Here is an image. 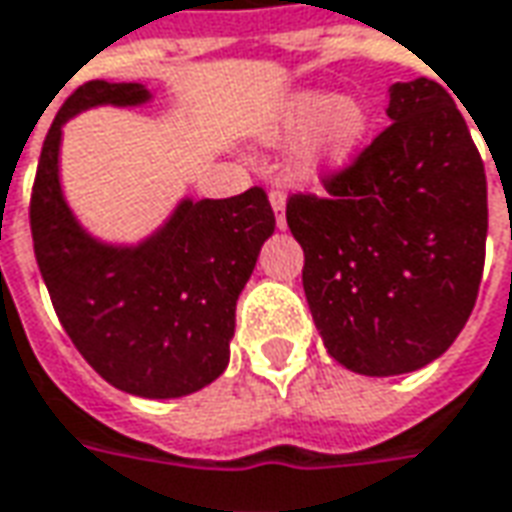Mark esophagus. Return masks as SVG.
I'll return each instance as SVG.
<instances>
[{
  "instance_id": "obj_1",
  "label": "esophagus",
  "mask_w": 512,
  "mask_h": 512,
  "mask_svg": "<svg viewBox=\"0 0 512 512\" xmlns=\"http://www.w3.org/2000/svg\"><path fill=\"white\" fill-rule=\"evenodd\" d=\"M268 202H271L274 213H277V227H285V191L282 188H271L268 191Z\"/></svg>"
}]
</instances>
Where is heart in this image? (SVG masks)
<instances>
[{"instance_id": "1", "label": "heart", "mask_w": 512, "mask_h": 512, "mask_svg": "<svg viewBox=\"0 0 512 512\" xmlns=\"http://www.w3.org/2000/svg\"><path fill=\"white\" fill-rule=\"evenodd\" d=\"M318 130L310 144L313 163H343L355 152L363 132H366V110L355 99H330L327 94H299L293 96L291 105L285 107L280 119L282 132H299L313 124L320 113Z\"/></svg>"}]
</instances>
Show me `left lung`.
Returning <instances> with one entry per match:
<instances>
[{
    "label": "left lung",
    "mask_w": 512,
    "mask_h": 512,
    "mask_svg": "<svg viewBox=\"0 0 512 512\" xmlns=\"http://www.w3.org/2000/svg\"><path fill=\"white\" fill-rule=\"evenodd\" d=\"M385 113L391 124L321 177L324 196L296 191L285 207L324 346L366 377L416 371L452 346L488 235L485 166L449 91L396 82Z\"/></svg>",
    "instance_id": "obj_1"
}]
</instances>
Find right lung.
Wrapping results in <instances>:
<instances>
[{
  "instance_id": "right-lung-1",
  "label": "right lung",
  "mask_w": 512,
  "mask_h": 512,
  "mask_svg": "<svg viewBox=\"0 0 512 512\" xmlns=\"http://www.w3.org/2000/svg\"><path fill=\"white\" fill-rule=\"evenodd\" d=\"M138 82L91 80L57 110L30 196V230L55 313L99 377L119 391L171 399L205 388L230 363L235 302L274 232L255 185L230 199L182 202L135 249L96 244L60 194V127L94 105H141Z\"/></svg>"
}]
</instances>
